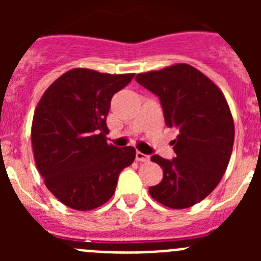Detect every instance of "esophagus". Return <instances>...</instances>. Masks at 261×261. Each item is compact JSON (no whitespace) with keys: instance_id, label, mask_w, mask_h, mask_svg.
<instances>
[{"instance_id":"obj_1","label":"esophagus","mask_w":261,"mask_h":261,"mask_svg":"<svg viewBox=\"0 0 261 261\" xmlns=\"http://www.w3.org/2000/svg\"><path fill=\"white\" fill-rule=\"evenodd\" d=\"M149 159H150L149 155L141 153V151H137V153H136V161H138V162H147Z\"/></svg>"}]
</instances>
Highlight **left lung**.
Returning <instances> with one entry per match:
<instances>
[{
    "instance_id": "8db88e82",
    "label": "left lung",
    "mask_w": 261,
    "mask_h": 261,
    "mask_svg": "<svg viewBox=\"0 0 261 261\" xmlns=\"http://www.w3.org/2000/svg\"><path fill=\"white\" fill-rule=\"evenodd\" d=\"M136 81L158 96L166 125L179 132L171 141L174 159L151 156L163 179L149 193L168 208H190L218 186L230 162L234 120L229 105L217 85L188 64L140 73Z\"/></svg>"
}]
</instances>
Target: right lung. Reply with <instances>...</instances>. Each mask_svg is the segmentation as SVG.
<instances>
[{
  "instance_id": "right-lung-1",
  "label": "right lung",
  "mask_w": 261,
  "mask_h": 261,
  "mask_svg": "<svg viewBox=\"0 0 261 261\" xmlns=\"http://www.w3.org/2000/svg\"><path fill=\"white\" fill-rule=\"evenodd\" d=\"M135 77L75 68L57 78L36 106L31 126L35 163L48 190L75 211L106 204L124 168L133 163L132 146L108 145L111 99Z\"/></svg>"
}]
</instances>
